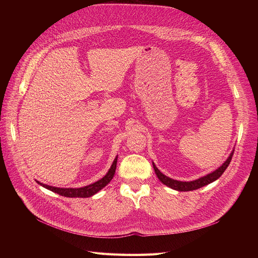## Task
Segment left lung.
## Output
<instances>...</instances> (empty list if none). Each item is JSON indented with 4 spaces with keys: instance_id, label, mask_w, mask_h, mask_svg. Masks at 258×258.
<instances>
[{
    "instance_id": "8db88e82",
    "label": "left lung",
    "mask_w": 258,
    "mask_h": 258,
    "mask_svg": "<svg viewBox=\"0 0 258 258\" xmlns=\"http://www.w3.org/2000/svg\"><path fill=\"white\" fill-rule=\"evenodd\" d=\"M233 153H234V151L231 154H230L229 158L226 160L225 163L221 167L216 169L215 171L205 175V177H202V178H200L196 181H190V182H181V181L170 179V178L166 177L165 174L162 173L156 167V165L154 163H153V166H154V169H155V172L157 174L158 179L164 185L174 189V190H178V191H191V190H196V189H199V188L205 186V185H208V184L212 183L215 180H218L221 177V175L224 173V171L227 169V167L229 166L230 162H231V160H232Z\"/></svg>"
}]
</instances>
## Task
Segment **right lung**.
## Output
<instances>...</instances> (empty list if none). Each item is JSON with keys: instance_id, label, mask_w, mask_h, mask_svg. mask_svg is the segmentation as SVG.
<instances>
[{"instance_id": "add662e5", "label": "right lung", "mask_w": 258, "mask_h": 258, "mask_svg": "<svg viewBox=\"0 0 258 258\" xmlns=\"http://www.w3.org/2000/svg\"><path fill=\"white\" fill-rule=\"evenodd\" d=\"M117 158L114 160L113 164L111 166V168L108 169L107 173L104 175L102 179H100L99 181L95 182L91 185L81 187V188H57V187H53V186H49L46 184L40 183L38 181H36L39 185H42L43 187L49 189V190L58 194L59 196L62 197H67V198H89L94 196L95 194H97L99 190L106 186L108 183L111 182V180L113 179L114 174H115V170H116V166H117Z\"/></svg>"}]
</instances>
